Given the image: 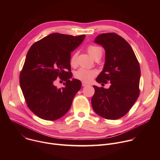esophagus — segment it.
<instances>
[{"mask_svg":"<svg viewBox=\"0 0 160 160\" xmlns=\"http://www.w3.org/2000/svg\"><path fill=\"white\" fill-rule=\"evenodd\" d=\"M82 85L83 87H85V86H87L88 84L87 83H85V82H82Z\"/></svg>","mask_w":160,"mask_h":160,"instance_id":"34e87169","label":"esophagus"}]
</instances>
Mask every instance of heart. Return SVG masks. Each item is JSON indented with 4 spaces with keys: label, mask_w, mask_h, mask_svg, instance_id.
I'll return each instance as SVG.
<instances>
[{
    "label": "heart",
    "mask_w": 160,
    "mask_h": 160,
    "mask_svg": "<svg viewBox=\"0 0 160 160\" xmlns=\"http://www.w3.org/2000/svg\"><path fill=\"white\" fill-rule=\"evenodd\" d=\"M87 51L90 56L94 60L97 59H101L102 54V49L101 47L97 46L94 45H90L88 47ZM78 54L77 52L74 53L70 59V64L72 66H75L77 65ZM97 72L94 70H88L86 68H81L78 69L75 73V76L77 79H79L83 82H88L92 80L94 77L96 75Z\"/></svg>",
    "instance_id": "1"
}]
</instances>
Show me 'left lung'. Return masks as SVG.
<instances>
[{"mask_svg": "<svg viewBox=\"0 0 160 160\" xmlns=\"http://www.w3.org/2000/svg\"><path fill=\"white\" fill-rule=\"evenodd\" d=\"M94 42L105 50L103 70L96 80L111 85L109 88L94 85L91 103L100 117L117 120L126 115L139 96V63L130 44L115 33L99 35Z\"/></svg>", "mask_w": 160, "mask_h": 160, "instance_id": "1", "label": "left lung"}]
</instances>
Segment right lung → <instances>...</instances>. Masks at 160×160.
Wrapping results in <instances>:
<instances>
[{
	"instance_id": "1",
	"label": "right lung",
	"mask_w": 160,
	"mask_h": 160,
	"mask_svg": "<svg viewBox=\"0 0 160 160\" xmlns=\"http://www.w3.org/2000/svg\"><path fill=\"white\" fill-rule=\"evenodd\" d=\"M85 37V35L75 37L53 33L30 48L20 73L19 83L28 107L39 118L56 120L71 108L75 94L82 87L79 80H70L73 75L70 72L71 52ZM58 77L66 82L61 89L53 84Z\"/></svg>"
}]
</instances>
